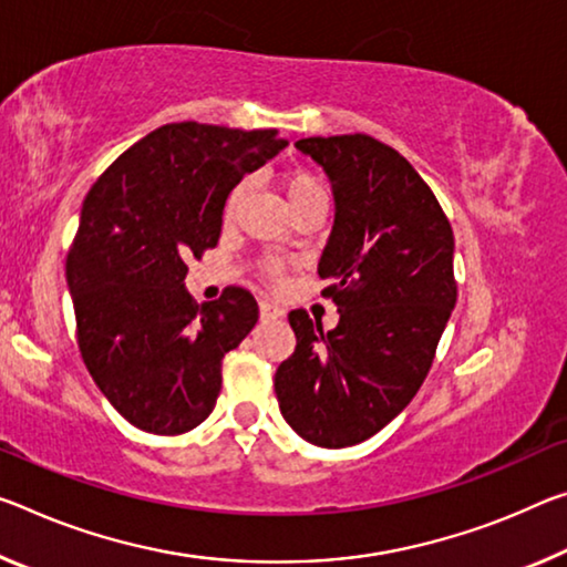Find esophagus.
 Instances as JSON below:
<instances>
[{"label": "esophagus", "instance_id": "34e87169", "mask_svg": "<svg viewBox=\"0 0 567 567\" xmlns=\"http://www.w3.org/2000/svg\"><path fill=\"white\" fill-rule=\"evenodd\" d=\"M259 318H262V320H280V318H285V310L280 308V305L262 300V302H259Z\"/></svg>", "mask_w": 567, "mask_h": 567}]
</instances>
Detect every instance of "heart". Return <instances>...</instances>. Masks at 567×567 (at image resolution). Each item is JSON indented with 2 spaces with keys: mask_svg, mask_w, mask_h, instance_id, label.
<instances>
[{
  "mask_svg": "<svg viewBox=\"0 0 567 567\" xmlns=\"http://www.w3.org/2000/svg\"><path fill=\"white\" fill-rule=\"evenodd\" d=\"M316 192H322V184L318 182L316 176L308 174V171H290V174L285 176V194H287V199H290V204L302 199V196H308V194H316ZM241 196H245V184L231 188V194L227 199V209H224V212H227V217L237 209ZM262 272H265V277H269V280H280L282 262H280V259L269 257L262 262Z\"/></svg>",
  "mask_w": 567,
  "mask_h": 567,
  "instance_id": "obj_1",
  "label": "heart"
}]
</instances>
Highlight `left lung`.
<instances>
[{
  "label": "left lung",
  "mask_w": 567,
  "mask_h": 567,
  "mask_svg": "<svg viewBox=\"0 0 567 567\" xmlns=\"http://www.w3.org/2000/svg\"><path fill=\"white\" fill-rule=\"evenodd\" d=\"M295 148L326 171L336 221L318 275L338 305L322 332L290 312L295 353L275 373L280 411L305 442H365L424 383L456 305L454 235L436 196L399 151L365 133L302 138Z\"/></svg>",
  "instance_id": "8db88e82"
}]
</instances>
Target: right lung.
Masks as SVG:
<instances>
[{"label": "right lung", "mask_w": 567, "mask_h": 567, "mask_svg": "<svg viewBox=\"0 0 567 567\" xmlns=\"http://www.w3.org/2000/svg\"><path fill=\"white\" fill-rule=\"evenodd\" d=\"M285 146L272 128L168 123L87 192L65 267L78 346L97 389L133 426L176 436L217 403L221 358L249 336L259 310L241 287L196 305L186 262L217 247L231 188Z\"/></svg>", "instance_id": "1"}]
</instances>
